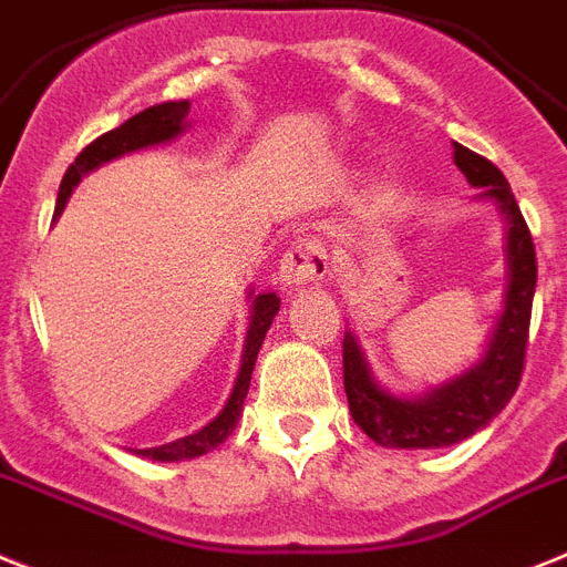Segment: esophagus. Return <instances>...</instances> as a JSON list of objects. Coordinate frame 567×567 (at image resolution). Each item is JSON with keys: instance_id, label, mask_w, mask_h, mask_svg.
Segmentation results:
<instances>
[{"instance_id": "esophagus-1", "label": "esophagus", "mask_w": 567, "mask_h": 567, "mask_svg": "<svg viewBox=\"0 0 567 567\" xmlns=\"http://www.w3.org/2000/svg\"><path fill=\"white\" fill-rule=\"evenodd\" d=\"M330 275V255L318 237H298L280 260V280L298 289L303 284H316Z\"/></svg>"}]
</instances>
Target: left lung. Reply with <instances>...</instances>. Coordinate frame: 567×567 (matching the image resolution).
<instances>
[{
    "label": "left lung",
    "mask_w": 567,
    "mask_h": 567,
    "mask_svg": "<svg viewBox=\"0 0 567 567\" xmlns=\"http://www.w3.org/2000/svg\"><path fill=\"white\" fill-rule=\"evenodd\" d=\"M453 159L467 183L482 188L507 224V289L496 330L485 355L450 384L435 386L422 399H399L372 379L370 364L352 332H343V390L355 424L381 447L427 450L456 444L487 427L514 399L525 370L527 330L536 289L534 237L519 212L505 174L482 154L453 143Z\"/></svg>",
    "instance_id": "1"
}]
</instances>
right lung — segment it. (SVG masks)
<instances>
[{
	"label": "right lung",
	"mask_w": 567,
	"mask_h": 567,
	"mask_svg": "<svg viewBox=\"0 0 567 567\" xmlns=\"http://www.w3.org/2000/svg\"><path fill=\"white\" fill-rule=\"evenodd\" d=\"M188 114V100L181 103H163L152 105V109L140 111L132 120H125L123 125H117L114 132H105L103 137H96L94 143H89L76 154V159L68 166L65 177L60 183V195H56V215L62 212L65 200L71 197L74 186L80 183V177L91 168H96L100 163H109V159L120 157L125 152H137L145 145L166 143V140L177 137L183 132V120ZM251 295V292H249ZM280 298L275 292H264L251 301V321L249 332H246L244 343V361H240V372H237L235 390H231L226 408L217 413L215 422H209L197 433L186 435V439H177L172 444H163V447H148L137 450V456L154 458V462H183V458H197L203 453L215 450L217 444H224L226 439L235 430L237 419H240V410H244V399L249 393L251 370H255V361H258L260 343H264L266 330L272 327V318L278 316Z\"/></svg>",
	"instance_id": "1"
}]
</instances>
